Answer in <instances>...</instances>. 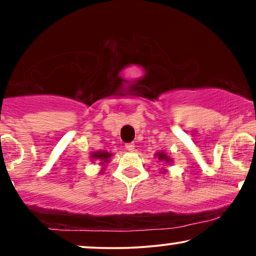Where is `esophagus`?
Instances as JSON below:
<instances>
[{"label": "esophagus", "instance_id": "1", "mask_svg": "<svg viewBox=\"0 0 256 256\" xmlns=\"http://www.w3.org/2000/svg\"><path fill=\"white\" fill-rule=\"evenodd\" d=\"M125 148H126V150L134 152V143H128V144H125Z\"/></svg>", "mask_w": 256, "mask_h": 256}]
</instances>
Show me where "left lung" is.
<instances>
[{
  "mask_svg": "<svg viewBox=\"0 0 256 256\" xmlns=\"http://www.w3.org/2000/svg\"><path fill=\"white\" fill-rule=\"evenodd\" d=\"M156 155H158V160H164V161H166V162H170V158L167 156L165 152H158Z\"/></svg>",
  "mask_w": 256,
  "mask_h": 256,
  "instance_id": "left-lung-1",
  "label": "left lung"
}]
</instances>
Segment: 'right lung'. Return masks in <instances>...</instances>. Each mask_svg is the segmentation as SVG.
<instances>
[{"label":"right lung","mask_w":256,"mask_h":256,"mask_svg":"<svg viewBox=\"0 0 256 256\" xmlns=\"http://www.w3.org/2000/svg\"><path fill=\"white\" fill-rule=\"evenodd\" d=\"M110 158V154L108 152H104V150H101V152H92V156L91 158H96V160H100L101 162L100 164H104L107 162L108 158Z\"/></svg>","instance_id":"1"}]
</instances>
